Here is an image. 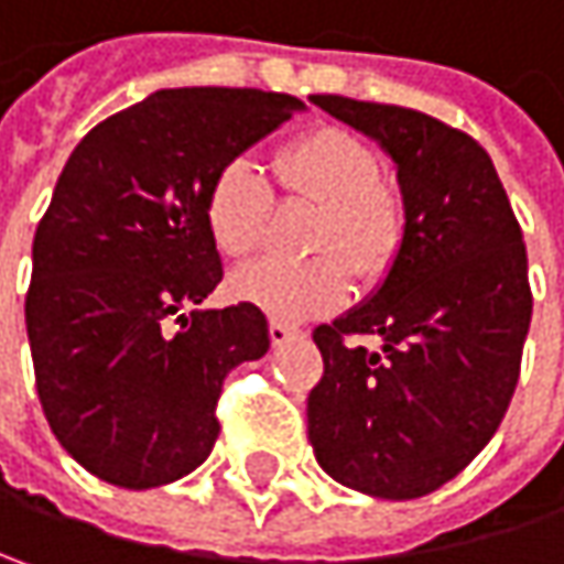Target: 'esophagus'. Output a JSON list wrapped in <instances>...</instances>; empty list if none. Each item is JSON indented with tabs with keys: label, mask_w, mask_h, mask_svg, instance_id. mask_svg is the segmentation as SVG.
Here are the masks:
<instances>
[{
	"label": "esophagus",
	"mask_w": 564,
	"mask_h": 564,
	"mask_svg": "<svg viewBox=\"0 0 564 564\" xmlns=\"http://www.w3.org/2000/svg\"><path fill=\"white\" fill-rule=\"evenodd\" d=\"M268 333H271V341H274V345H286V341L303 338V333H300L296 326H286V323H281V319H271Z\"/></svg>",
	"instance_id": "34e87169"
}]
</instances>
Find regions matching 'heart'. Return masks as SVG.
<instances>
[{
  "label": "heart",
  "instance_id": "b5f03b06",
  "mask_svg": "<svg viewBox=\"0 0 564 564\" xmlns=\"http://www.w3.org/2000/svg\"><path fill=\"white\" fill-rule=\"evenodd\" d=\"M274 174L286 196L323 206L306 264L258 261L231 278V293L281 323H303L335 310L351 286L352 268L361 281H378L393 264L403 238L400 203L381 186V161L358 134L316 129L283 144ZM271 183L248 161H226L206 189V229L226 258H251L268 229Z\"/></svg>",
  "mask_w": 564,
  "mask_h": 564
}]
</instances>
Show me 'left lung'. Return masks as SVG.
<instances>
[{
  "label": "left lung",
  "mask_w": 564,
  "mask_h": 564,
  "mask_svg": "<svg viewBox=\"0 0 564 564\" xmlns=\"http://www.w3.org/2000/svg\"><path fill=\"white\" fill-rule=\"evenodd\" d=\"M313 102L390 154L403 238L384 283L313 333L326 371L306 400L310 442L338 485L426 497L485 448L517 390L533 316L523 231L471 134L403 106Z\"/></svg>",
  "instance_id": "obj_1"
}]
</instances>
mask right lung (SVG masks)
<instances>
[{
  "instance_id": "right-lung-1",
  "label": "right lung",
  "mask_w": 564,
  "mask_h": 564,
  "mask_svg": "<svg viewBox=\"0 0 564 564\" xmlns=\"http://www.w3.org/2000/svg\"><path fill=\"white\" fill-rule=\"evenodd\" d=\"M303 109L264 89H158L64 164L34 231L25 326L51 433L99 481L148 490L199 468L226 375L271 348L258 306L199 310L223 281L206 189Z\"/></svg>"
}]
</instances>
